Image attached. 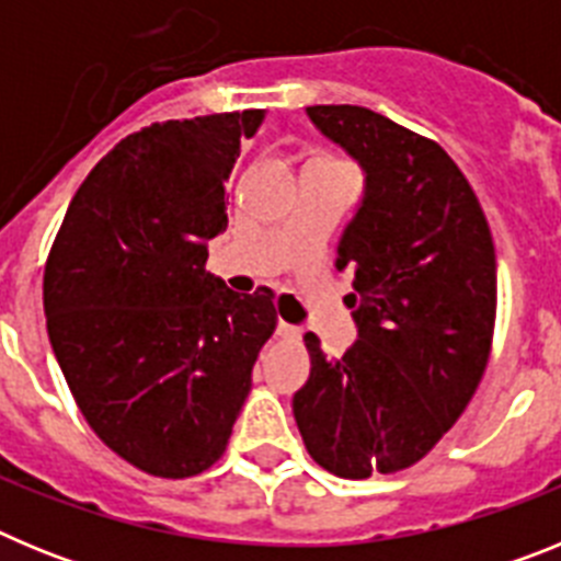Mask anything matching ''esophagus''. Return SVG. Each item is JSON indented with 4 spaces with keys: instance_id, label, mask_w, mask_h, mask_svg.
Instances as JSON below:
<instances>
[{
    "instance_id": "34e87169",
    "label": "esophagus",
    "mask_w": 561,
    "mask_h": 561,
    "mask_svg": "<svg viewBox=\"0 0 561 561\" xmlns=\"http://www.w3.org/2000/svg\"><path fill=\"white\" fill-rule=\"evenodd\" d=\"M277 336H286V340H297L300 336V329L291 323H286V320H277Z\"/></svg>"
}]
</instances>
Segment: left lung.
Listing matches in <instances>:
<instances>
[{"label": "left lung", "mask_w": 561, "mask_h": 561, "mask_svg": "<svg viewBox=\"0 0 561 561\" xmlns=\"http://www.w3.org/2000/svg\"><path fill=\"white\" fill-rule=\"evenodd\" d=\"M317 131L359 162L365 193L342 230L336 270H354L356 342L291 399L297 430L336 478L421 460L483 379L497 311L492 232L472 185L438 142L365 106H309Z\"/></svg>", "instance_id": "8db88e82"}]
</instances>
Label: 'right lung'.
<instances>
[{
	"instance_id": "1",
	"label": "right lung",
	"mask_w": 561,
	"mask_h": 561,
	"mask_svg": "<svg viewBox=\"0 0 561 561\" xmlns=\"http://www.w3.org/2000/svg\"><path fill=\"white\" fill-rule=\"evenodd\" d=\"M261 108L128 134L72 196L44 270L47 334L89 427L157 478L225 455L275 331L272 295L205 272L227 180Z\"/></svg>"
}]
</instances>
